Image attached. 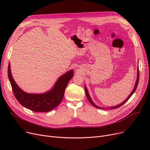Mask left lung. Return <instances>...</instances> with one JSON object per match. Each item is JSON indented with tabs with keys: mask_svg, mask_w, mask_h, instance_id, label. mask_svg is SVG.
<instances>
[{
	"mask_svg": "<svg viewBox=\"0 0 150 150\" xmlns=\"http://www.w3.org/2000/svg\"><path fill=\"white\" fill-rule=\"evenodd\" d=\"M137 80H136V83H135V85H134V89H132V92H131V93L129 94V96L128 97V98L126 99L124 101H123L122 103H120V104H119V105H117V106H112V107H109V108H102V107H99V106H98L97 105H96L95 103H93V101L92 100V99H91V97H90V96H89V92H88V89H87V88H86V86H84V89H85V92H86V97H87V98L88 99V100L89 101V102L90 103L94 106V107H96V108H98V109H115V108H119L120 106H121L122 105H123L124 103H125L126 102H127L128 100H129V98L131 97V96L132 95V94L134 93V92L136 91V88H137V85H138V83H139V65H138V66H137Z\"/></svg>",
	"mask_w": 150,
	"mask_h": 150,
	"instance_id": "obj_1",
	"label": "left lung"
}]
</instances>
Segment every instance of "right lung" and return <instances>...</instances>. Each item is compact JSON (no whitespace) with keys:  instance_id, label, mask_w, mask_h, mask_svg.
<instances>
[{"instance_id":"1","label":"right lung","mask_w":150,"mask_h":150,"mask_svg":"<svg viewBox=\"0 0 150 150\" xmlns=\"http://www.w3.org/2000/svg\"><path fill=\"white\" fill-rule=\"evenodd\" d=\"M8 75L14 95L21 105L36 112H49L61 103L66 86L74 76V70H69L61 75L51 89L42 93H29L22 90L13 79L10 62L8 67Z\"/></svg>"}]
</instances>
